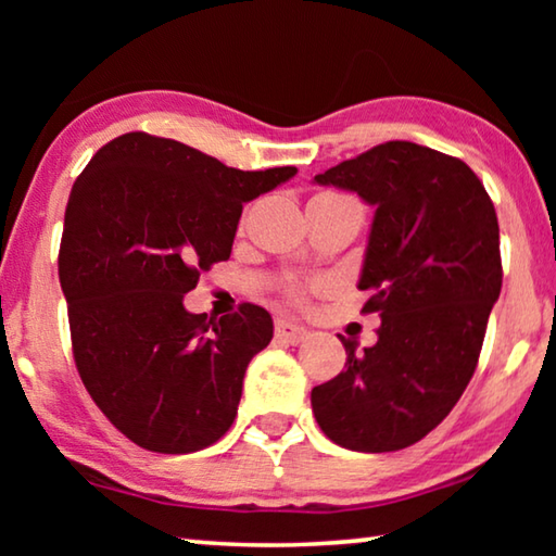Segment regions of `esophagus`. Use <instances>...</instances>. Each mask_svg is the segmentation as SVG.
<instances>
[{"mask_svg":"<svg viewBox=\"0 0 556 556\" xmlns=\"http://www.w3.org/2000/svg\"><path fill=\"white\" fill-rule=\"evenodd\" d=\"M275 336L279 338V341L291 343V345H299L306 338V328L294 324V321H287V318H277V321H275Z\"/></svg>","mask_w":556,"mask_h":556,"instance_id":"obj_1","label":"esophagus"}]
</instances>
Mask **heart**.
<instances>
[{
  "label": "heart",
  "mask_w": 556,
  "mask_h": 556,
  "mask_svg": "<svg viewBox=\"0 0 556 556\" xmlns=\"http://www.w3.org/2000/svg\"><path fill=\"white\" fill-rule=\"evenodd\" d=\"M289 294L294 296V299H301V289H299V287H291V289H289Z\"/></svg>",
  "instance_id": "heart-1"
}]
</instances>
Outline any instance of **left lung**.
<instances>
[{"instance_id":"1","label":"left lung","mask_w":556,"mask_h":556,"mask_svg":"<svg viewBox=\"0 0 556 556\" xmlns=\"http://www.w3.org/2000/svg\"><path fill=\"white\" fill-rule=\"evenodd\" d=\"M372 205L357 289L380 312L378 343L341 338L345 370L312 390L338 446L382 454L417 444L454 409L501 296V230L478 176L437 149L388 142L314 176Z\"/></svg>"}]
</instances>
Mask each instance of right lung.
<instances>
[{
  "label": "right lung",
  "mask_w": 556,
  "mask_h": 556,
  "mask_svg": "<svg viewBox=\"0 0 556 556\" xmlns=\"http://www.w3.org/2000/svg\"><path fill=\"white\" fill-rule=\"evenodd\" d=\"M294 174L240 172L176 139L129 131L73 184L59 279L75 365L137 446L191 454L230 429L244 370L275 324L255 304L220 318L191 314L184 296L230 257L242 205Z\"/></svg>",
  "instance_id": "right-lung-1"
}]
</instances>
